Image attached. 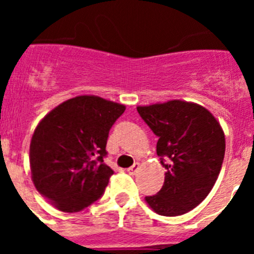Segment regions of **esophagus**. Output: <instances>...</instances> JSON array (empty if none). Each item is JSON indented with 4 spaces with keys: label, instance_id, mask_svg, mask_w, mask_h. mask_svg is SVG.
<instances>
[{
    "label": "esophagus",
    "instance_id": "obj_1",
    "mask_svg": "<svg viewBox=\"0 0 254 254\" xmlns=\"http://www.w3.org/2000/svg\"><path fill=\"white\" fill-rule=\"evenodd\" d=\"M138 169H140V164L134 163L132 167H129L128 169H127V173H128V174H131V176H133V174H136V173L138 172Z\"/></svg>",
    "mask_w": 254,
    "mask_h": 254
}]
</instances>
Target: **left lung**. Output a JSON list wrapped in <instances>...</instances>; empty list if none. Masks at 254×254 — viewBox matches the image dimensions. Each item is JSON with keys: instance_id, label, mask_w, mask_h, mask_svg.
<instances>
[{"instance_id": "8db88e82", "label": "left lung", "mask_w": 254, "mask_h": 254, "mask_svg": "<svg viewBox=\"0 0 254 254\" xmlns=\"http://www.w3.org/2000/svg\"><path fill=\"white\" fill-rule=\"evenodd\" d=\"M137 112L159 137L156 154L165 168L161 190L145 197L163 216L183 215L202 202L214 187L225 155V134L202 105L168 100L138 105Z\"/></svg>"}]
</instances>
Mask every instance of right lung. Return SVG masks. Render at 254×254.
Here are the masks:
<instances>
[{"label":"right lung","instance_id":"add662e5","mask_svg":"<svg viewBox=\"0 0 254 254\" xmlns=\"http://www.w3.org/2000/svg\"><path fill=\"white\" fill-rule=\"evenodd\" d=\"M125 111L120 103L80 95L38 123L29 151L31 181L51 205L78 212L102 197L114 173L104 164L108 134Z\"/></svg>","mask_w":254,"mask_h":254}]
</instances>
